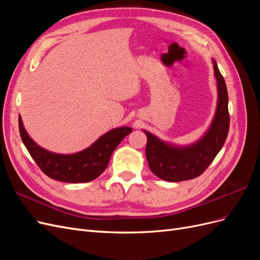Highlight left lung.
I'll list each match as a JSON object with an SVG mask.
<instances>
[{
    "instance_id": "left-lung-1",
    "label": "left lung",
    "mask_w": 260,
    "mask_h": 260,
    "mask_svg": "<svg viewBox=\"0 0 260 260\" xmlns=\"http://www.w3.org/2000/svg\"><path fill=\"white\" fill-rule=\"evenodd\" d=\"M212 62L218 89L217 109L209 129L201 140L187 146H176L143 130L147 137L145 155L149 169L161 180L180 182L201 176L225 142L230 125L229 98L224 79L215 59Z\"/></svg>"
}]
</instances>
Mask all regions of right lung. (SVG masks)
<instances>
[{
  "label": "right lung",
  "mask_w": 260,
  "mask_h": 260,
  "mask_svg": "<svg viewBox=\"0 0 260 260\" xmlns=\"http://www.w3.org/2000/svg\"><path fill=\"white\" fill-rule=\"evenodd\" d=\"M19 132L23 144L40 169L51 179L67 183H83L96 179L106 169L114 149L132 131L120 127L106 132L88 148L75 154H56L39 146L29 137L18 118Z\"/></svg>",
  "instance_id": "obj_1"
}]
</instances>
